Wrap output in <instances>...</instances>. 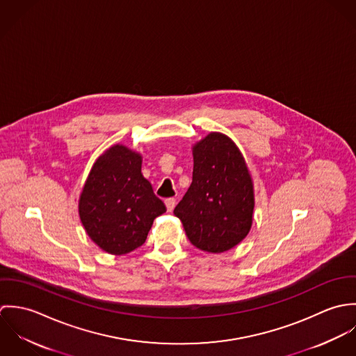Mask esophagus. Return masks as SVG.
Wrapping results in <instances>:
<instances>
[{
  "mask_svg": "<svg viewBox=\"0 0 356 356\" xmlns=\"http://www.w3.org/2000/svg\"><path fill=\"white\" fill-rule=\"evenodd\" d=\"M164 203H165V207H167V211H168V212H171V211L174 209L175 204H177V200H175L174 197H170V199H165V200H164Z\"/></svg>",
  "mask_w": 356,
  "mask_h": 356,
  "instance_id": "34e87169",
  "label": "esophagus"
}]
</instances>
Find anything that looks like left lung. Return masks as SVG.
<instances>
[{"label": "left lung", "mask_w": 356, "mask_h": 356, "mask_svg": "<svg viewBox=\"0 0 356 356\" xmlns=\"http://www.w3.org/2000/svg\"><path fill=\"white\" fill-rule=\"evenodd\" d=\"M192 184L174 209L191 243L220 254L241 243L251 230L254 188L236 144L211 133L193 148Z\"/></svg>", "instance_id": "left-lung-1"}]
</instances>
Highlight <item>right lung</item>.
<instances>
[{"instance_id":"1","label":"right lung","mask_w":356,"mask_h":356,"mask_svg":"<svg viewBox=\"0 0 356 356\" xmlns=\"http://www.w3.org/2000/svg\"><path fill=\"white\" fill-rule=\"evenodd\" d=\"M165 212L141 174V156L123 145L109 148L95 163L79 199V216L89 237L112 254L141 247L154 218Z\"/></svg>"}]
</instances>
